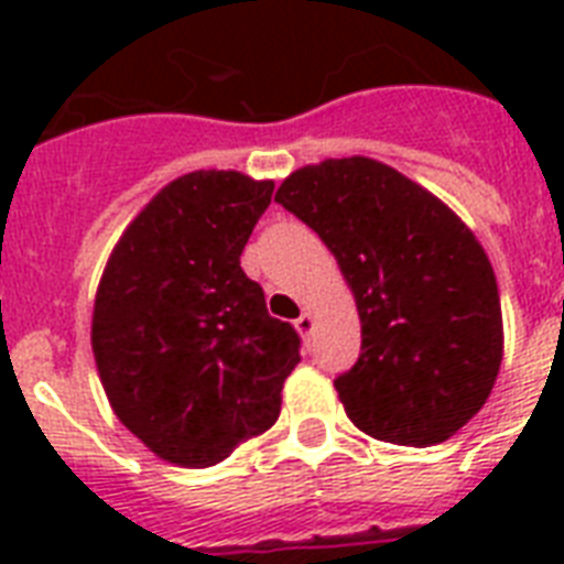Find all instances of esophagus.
<instances>
[{
	"label": "esophagus",
	"mask_w": 564,
	"mask_h": 564,
	"mask_svg": "<svg viewBox=\"0 0 564 564\" xmlns=\"http://www.w3.org/2000/svg\"><path fill=\"white\" fill-rule=\"evenodd\" d=\"M295 330H299L304 339H310L313 330H316V316H313V313H301V316L295 318Z\"/></svg>",
	"instance_id": "1"
}]
</instances>
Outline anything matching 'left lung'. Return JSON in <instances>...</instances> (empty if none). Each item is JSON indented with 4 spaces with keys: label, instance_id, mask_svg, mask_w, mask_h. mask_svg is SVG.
<instances>
[{
    "label": "left lung",
    "instance_id": "8db88e82",
    "mask_svg": "<svg viewBox=\"0 0 564 564\" xmlns=\"http://www.w3.org/2000/svg\"><path fill=\"white\" fill-rule=\"evenodd\" d=\"M274 202L330 248L360 313V360L334 380L371 438L427 447L482 410L503 360L495 269L436 195L371 158L295 170Z\"/></svg>",
    "mask_w": 564,
    "mask_h": 564
}]
</instances>
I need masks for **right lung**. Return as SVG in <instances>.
Wrapping results in <instances>:
<instances>
[{
	"label": "right lung",
	"mask_w": 564,
	"mask_h": 564,
	"mask_svg": "<svg viewBox=\"0 0 564 564\" xmlns=\"http://www.w3.org/2000/svg\"><path fill=\"white\" fill-rule=\"evenodd\" d=\"M272 181L181 175L126 228L93 304V357L117 419L152 454L210 468L281 415L301 362L295 327L269 316L239 254Z\"/></svg>",
	"instance_id": "obj_1"
}]
</instances>
